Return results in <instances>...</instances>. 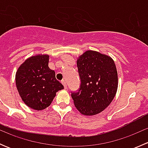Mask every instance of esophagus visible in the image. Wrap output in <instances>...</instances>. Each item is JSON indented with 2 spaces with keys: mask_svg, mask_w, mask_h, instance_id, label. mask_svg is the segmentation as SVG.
<instances>
[{
  "mask_svg": "<svg viewBox=\"0 0 148 148\" xmlns=\"http://www.w3.org/2000/svg\"><path fill=\"white\" fill-rule=\"evenodd\" d=\"M62 84L64 85V86L65 89H66V88H67V84H66V82L65 80H63V81L62 82Z\"/></svg>",
  "mask_w": 148,
  "mask_h": 148,
  "instance_id": "obj_1",
  "label": "esophagus"
}]
</instances>
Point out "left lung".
Masks as SVG:
<instances>
[{
	"mask_svg": "<svg viewBox=\"0 0 148 148\" xmlns=\"http://www.w3.org/2000/svg\"><path fill=\"white\" fill-rule=\"evenodd\" d=\"M81 79L80 89L71 94L76 108L82 114L92 116L104 111L115 97L118 76L110 56L88 50L77 60Z\"/></svg>",
	"mask_w": 148,
	"mask_h": 148,
	"instance_id": "8db88e82",
	"label": "left lung"
}]
</instances>
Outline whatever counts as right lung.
Listing matches in <instances>:
<instances>
[{"label":"right lung","mask_w":148,"mask_h":148,"mask_svg":"<svg viewBox=\"0 0 148 148\" xmlns=\"http://www.w3.org/2000/svg\"><path fill=\"white\" fill-rule=\"evenodd\" d=\"M49 55L36 54L25 60L16 73V85L22 101L40 111L51 104L56 92L64 86L49 67Z\"/></svg>","instance_id":"1"}]
</instances>
